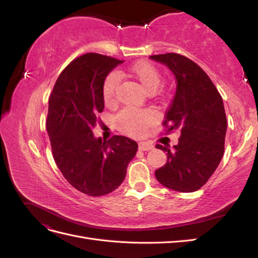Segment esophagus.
<instances>
[{
  "label": "esophagus",
  "instance_id": "34e87169",
  "mask_svg": "<svg viewBox=\"0 0 258 258\" xmlns=\"http://www.w3.org/2000/svg\"><path fill=\"white\" fill-rule=\"evenodd\" d=\"M153 145L150 143H146V142H141L139 143V150L140 151H150L153 150Z\"/></svg>",
  "mask_w": 258,
  "mask_h": 258
}]
</instances>
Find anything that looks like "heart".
<instances>
[{
    "label": "heart",
    "instance_id": "b5f03b06",
    "mask_svg": "<svg viewBox=\"0 0 258 258\" xmlns=\"http://www.w3.org/2000/svg\"><path fill=\"white\" fill-rule=\"evenodd\" d=\"M130 75L136 79L148 92H154L160 84L161 76L155 66L147 61H139L129 69ZM119 75L113 72L106 76L102 87L103 100L107 106H114L117 100ZM154 121V114L148 110L126 108L116 118L117 126L129 135H141L146 127Z\"/></svg>",
    "mask_w": 258,
    "mask_h": 258
}]
</instances>
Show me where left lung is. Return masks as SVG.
I'll return each mask as SVG.
<instances>
[{
	"label": "left lung",
	"mask_w": 258,
	"mask_h": 258,
	"mask_svg": "<svg viewBox=\"0 0 258 258\" xmlns=\"http://www.w3.org/2000/svg\"><path fill=\"white\" fill-rule=\"evenodd\" d=\"M150 59L166 66L175 77V95L163 124L168 132L181 131L173 147L156 145L168 157L166 165L155 171L156 178L175 191H196L223 158L227 131L223 99L207 73L188 58L165 53Z\"/></svg>",
	"instance_id": "8db88e82"
}]
</instances>
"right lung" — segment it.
Returning a JSON list of instances; mask_svg holds the SVG:
<instances>
[{
	"mask_svg": "<svg viewBox=\"0 0 258 258\" xmlns=\"http://www.w3.org/2000/svg\"><path fill=\"white\" fill-rule=\"evenodd\" d=\"M122 62L85 53L62 71L49 97L46 128L54 162L74 188L92 197L111 192L122 183L138 151V143L130 138L114 136L106 141L92 132L104 108L103 83Z\"/></svg>",
	"mask_w": 258,
	"mask_h": 258,
	"instance_id": "right-lung-1",
	"label": "right lung"
}]
</instances>
